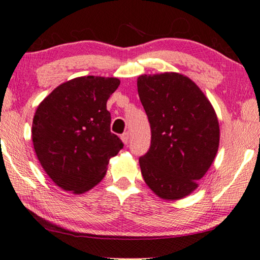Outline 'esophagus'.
<instances>
[{"label":"esophagus","mask_w":260,"mask_h":260,"mask_svg":"<svg viewBox=\"0 0 260 260\" xmlns=\"http://www.w3.org/2000/svg\"><path fill=\"white\" fill-rule=\"evenodd\" d=\"M121 139H122V142L124 143V144H129V139H130V136H129V133H125V134H123L122 136H121Z\"/></svg>","instance_id":"34e87169"}]
</instances>
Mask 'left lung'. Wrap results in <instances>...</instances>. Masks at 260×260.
I'll use <instances>...</instances> for the list:
<instances>
[{
  "instance_id": "left-lung-1",
  "label": "left lung",
  "mask_w": 260,
  "mask_h": 260,
  "mask_svg": "<svg viewBox=\"0 0 260 260\" xmlns=\"http://www.w3.org/2000/svg\"><path fill=\"white\" fill-rule=\"evenodd\" d=\"M138 96L151 126V145L139 158L142 176L165 201L198 187L219 148V122L205 93L179 73L141 75Z\"/></svg>"
}]
</instances>
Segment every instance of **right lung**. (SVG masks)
Listing matches in <instances>:
<instances>
[{
  "label": "right lung",
  "mask_w": 260,
  "mask_h": 260,
  "mask_svg": "<svg viewBox=\"0 0 260 260\" xmlns=\"http://www.w3.org/2000/svg\"><path fill=\"white\" fill-rule=\"evenodd\" d=\"M116 77L82 76L55 88L39 104L31 137L37 159L56 185L82 194L96 186L123 148L111 134L107 102Z\"/></svg>",
  "instance_id": "obj_1"
}]
</instances>
